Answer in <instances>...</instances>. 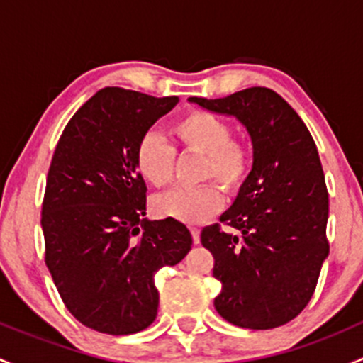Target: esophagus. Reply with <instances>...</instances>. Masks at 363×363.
Returning a JSON list of instances; mask_svg holds the SVG:
<instances>
[{"instance_id": "esophagus-1", "label": "esophagus", "mask_w": 363, "mask_h": 363, "mask_svg": "<svg viewBox=\"0 0 363 363\" xmlns=\"http://www.w3.org/2000/svg\"><path fill=\"white\" fill-rule=\"evenodd\" d=\"M191 237H193V242L195 244L200 242V230L195 228V226H191Z\"/></svg>"}]
</instances>
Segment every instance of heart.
<instances>
[{
  "instance_id": "b5f03b06",
  "label": "heart",
  "mask_w": 363,
  "mask_h": 363,
  "mask_svg": "<svg viewBox=\"0 0 363 363\" xmlns=\"http://www.w3.org/2000/svg\"><path fill=\"white\" fill-rule=\"evenodd\" d=\"M175 144L182 151L202 155L200 181H216L228 193L246 182L252 167L250 144L233 138L228 121L207 111H189L170 128ZM174 149L156 133L142 135L135 147V168L152 188H164L174 175ZM205 182L191 189H172L152 200V212L158 218L182 223H202L214 216L223 203L221 189Z\"/></svg>"
}]
</instances>
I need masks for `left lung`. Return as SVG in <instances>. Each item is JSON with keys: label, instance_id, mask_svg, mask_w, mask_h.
Wrapping results in <instances>:
<instances>
[{"label": "left lung", "instance_id": "1", "mask_svg": "<svg viewBox=\"0 0 363 363\" xmlns=\"http://www.w3.org/2000/svg\"><path fill=\"white\" fill-rule=\"evenodd\" d=\"M189 101L233 116L252 142V170L219 223L205 226V250L219 316L252 330L281 327L298 316L316 290L328 256V191L309 130L276 91L247 87L226 98Z\"/></svg>", "mask_w": 363, "mask_h": 363}]
</instances>
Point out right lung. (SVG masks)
Wrapping results in <instances>:
<instances>
[{
    "instance_id": "1",
    "label": "right lung",
    "mask_w": 363,
    "mask_h": 363,
    "mask_svg": "<svg viewBox=\"0 0 363 363\" xmlns=\"http://www.w3.org/2000/svg\"><path fill=\"white\" fill-rule=\"evenodd\" d=\"M105 87L68 121L54 151L42 203L45 265L67 309L101 334L128 335L158 314L155 274L177 265L191 233L177 219H145L135 147L177 105Z\"/></svg>"
}]
</instances>
